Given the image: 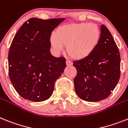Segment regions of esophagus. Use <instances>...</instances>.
<instances>
[{
	"mask_svg": "<svg viewBox=\"0 0 128 128\" xmlns=\"http://www.w3.org/2000/svg\"><path fill=\"white\" fill-rule=\"evenodd\" d=\"M66 65L69 66H72V64H73L72 61L69 60H66Z\"/></svg>",
	"mask_w": 128,
	"mask_h": 128,
	"instance_id": "34e87169",
	"label": "esophagus"
}]
</instances>
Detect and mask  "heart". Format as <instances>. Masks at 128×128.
I'll use <instances>...</instances> for the list:
<instances>
[{
	"label": "heart",
	"mask_w": 128,
	"mask_h": 128,
	"mask_svg": "<svg viewBox=\"0 0 128 128\" xmlns=\"http://www.w3.org/2000/svg\"><path fill=\"white\" fill-rule=\"evenodd\" d=\"M100 30L92 23H71L62 25L50 36V45L56 54L66 46L69 55L82 60L90 56L97 47L100 38Z\"/></svg>",
	"instance_id": "b5f03b06"
}]
</instances>
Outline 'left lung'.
I'll return each mask as SVG.
<instances>
[{
	"mask_svg": "<svg viewBox=\"0 0 128 128\" xmlns=\"http://www.w3.org/2000/svg\"><path fill=\"white\" fill-rule=\"evenodd\" d=\"M100 38L95 50L84 59L73 62L77 74L75 90L80 98L97 102L110 96L120 75V56L110 32L100 27Z\"/></svg>",
	"mask_w": 128,
	"mask_h": 128,
	"instance_id": "1",
	"label": "left lung"
}]
</instances>
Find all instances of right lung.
<instances>
[{"instance_id":"obj_1","label":"right lung","mask_w":128,"mask_h":128,"mask_svg":"<svg viewBox=\"0 0 128 128\" xmlns=\"http://www.w3.org/2000/svg\"><path fill=\"white\" fill-rule=\"evenodd\" d=\"M64 20L32 18L13 38L8 53L9 76L25 99L42 102L49 98L55 81L64 72L65 58L55 57L50 53L52 31Z\"/></svg>"}]
</instances>
